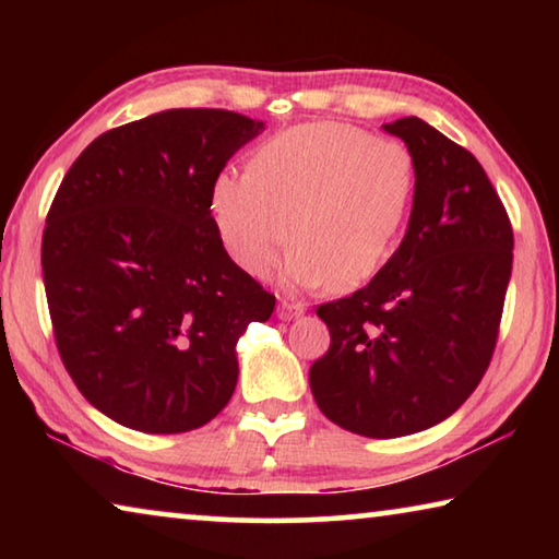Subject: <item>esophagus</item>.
<instances>
[{
    "mask_svg": "<svg viewBox=\"0 0 559 559\" xmlns=\"http://www.w3.org/2000/svg\"><path fill=\"white\" fill-rule=\"evenodd\" d=\"M306 313V306H300V302H288V300H281L278 308H276V316L281 320H293Z\"/></svg>",
    "mask_w": 559,
    "mask_h": 559,
    "instance_id": "34e87169",
    "label": "esophagus"
}]
</instances>
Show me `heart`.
<instances>
[{
  "label": "heart",
  "instance_id": "heart-1",
  "mask_svg": "<svg viewBox=\"0 0 559 559\" xmlns=\"http://www.w3.org/2000/svg\"><path fill=\"white\" fill-rule=\"evenodd\" d=\"M414 192L404 143L323 120L276 132L253 150L249 173L222 169L210 214L224 251L249 276H266L290 236L288 286L353 290L390 261Z\"/></svg>",
  "mask_w": 559,
  "mask_h": 559
}]
</instances>
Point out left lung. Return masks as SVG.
I'll return each instance as SVG.
<instances>
[{
    "instance_id": "1",
    "label": "left lung",
    "mask_w": 559,
    "mask_h": 559,
    "mask_svg": "<svg viewBox=\"0 0 559 559\" xmlns=\"http://www.w3.org/2000/svg\"><path fill=\"white\" fill-rule=\"evenodd\" d=\"M382 128L414 155L409 224L365 288L316 310L330 349L310 367L320 412L370 439L424 431L468 400L513 271V229L478 159L416 116Z\"/></svg>"
}]
</instances>
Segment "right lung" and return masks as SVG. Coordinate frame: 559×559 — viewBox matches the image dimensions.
<instances>
[{"label": "right lung", "mask_w": 559, "mask_h": 559, "mask_svg": "<svg viewBox=\"0 0 559 559\" xmlns=\"http://www.w3.org/2000/svg\"><path fill=\"white\" fill-rule=\"evenodd\" d=\"M263 120L173 108L83 150L46 216L56 345L100 414L145 433L204 427L231 400L236 343L276 298L224 251L212 179Z\"/></svg>", "instance_id": "obj_1"}]
</instances>
